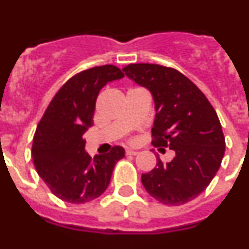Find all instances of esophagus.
<instances>
[{
    "mask_svg": "<svg viewBox=\"0 0 249 249\" xmlns=\"http://www.w3.org/2000/svg\"><path fill=\"white\" fill-rule=\"evenodd\" d=\"M126 155L127 156H137L138 152L137 151H133V149H127Z\"/></svg>",
    "mask_w": 249,
    "mask_h": 249,
    "instance_id": "34e87169",
    "label": "esophagus"
}]
</instances>
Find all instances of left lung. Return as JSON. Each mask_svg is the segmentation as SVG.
Wrapping results in <instances>:
<instances>
[{"label": "left lung", "mask_w": 249, "mask_h": 249, "mask_svg": "<svg viewBox=\"0 0 249 249\" xmlns=\"http://www.w3.org/2000/svg\"><path fill=\"white\" fill-rule=\"evenodd\" d=\"M123 71L153 96L152 144L176 152L168 163L157 158L155 168L141 177L142 184L153 198L167 206L192 201L211 183L226 149L213 106L190 78L172 67L131 63Z\"/></svg>", "instance_id": "8db88e82"}]
</instances>
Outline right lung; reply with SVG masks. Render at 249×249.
Listing matches in <instances>:
<instances>
[{
    "instance_id": "add662e5",
    "label": "right lung",
    "mask_w": 249,
    "mask_h": 249,
    "mask_svg": "<svg viewBox=\"0 0 249 249\" xmlns=\"http://www.w3.org/2000/svg\"><path fill=\"white\" fill-rule=\"evenodd\" d=\"M123 76L113 65L74 74L54 94L37 124L31 151L35 168L59 199L81 204L100 197L108 187L114 164L124 157V149L113 146L108 153L92 160L83 140L93 123L101 89Z\"/></svg>"
}]
</instances>
